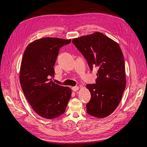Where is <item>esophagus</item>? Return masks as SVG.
<instances>
[{
	"label": "esophagus",
	"instance_id": "esophagus-1",
	"mask_svg": "<svg viewBox=\"0 0 147 147\" xmlns=\"http://www.w3.org/2000/svg\"><path fill=\"white\" fill-rule=\"evenodd\" d=\"M78 89H79V87H78V86H75V87H72V90H73V91H77Z\"/></svg>",
	"mask_w": 147,
	"mask_h": 147
}]
</instances>
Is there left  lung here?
Listing matches in <instances>:
<instances>
[{
  "label": "left lung",
  "mask_w": 147,
  "mask_h": 147,
  "mask_svg": "<svg viewBox=\"0 0 147 147\" xmlns=\"http://www.w3.org/2000/svg\"><path fill=\"white\" fill-rule=\"evenodd\" d=\"M72 41L91 70L94 66L99 68L96 84L86 86L91 95L87 112L94 117H106L119 105L126 84L122 51L116 42L99 32Z\"/></svg>",
  "instance_id": "left-lung-1"
}]
</instances>
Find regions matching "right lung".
Segmentation results:
<instances>
[{
    "mask_svg": "<svg viewBox=\"0 0 147 147\" xmlns=\"http://www.w3.org/2000/svg\"><path fill=\"white\" fill-rule=\"evenodd\" d=\"M71 39L46 37L32 42L26 48L21 63L20 81L23 93L33 110L48 119L65 112L71 95L68 87L55 84L53 66L59 49Z\"/></svg>",
    "mask_w": 147,
    "mask_h": 147,
    "instance_id": "obj_1",
    "label": "right lung"
}]
</instances>
